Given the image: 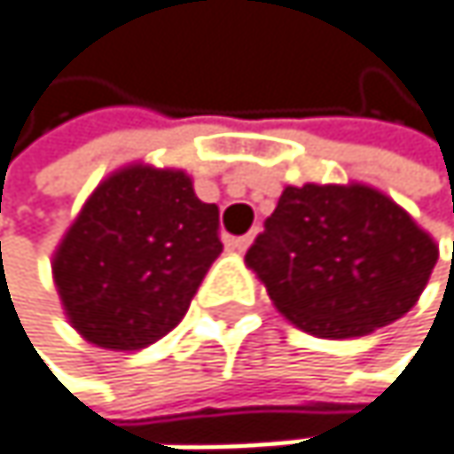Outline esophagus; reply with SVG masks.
Returning a JSON list of instances; mask_svg holds the SVG:
<instances>
[{
  "instance_id": "obj_1",
  "label": "esophagus",
  "mask_w": 454,
  "mask_h": 454,
  "mask_svg": "<svg viewBox=\"0 0 454 454\" xmlns=\"http://www.w3.org/2000/svg\"><path fill=\"white\" fill-rule=\"evenodd\" d=\"M252 239H254V233H244V236H236L231 244H233V249H239V252H247V249H249V244H252Z\"/></svg>"
}]
</instances>
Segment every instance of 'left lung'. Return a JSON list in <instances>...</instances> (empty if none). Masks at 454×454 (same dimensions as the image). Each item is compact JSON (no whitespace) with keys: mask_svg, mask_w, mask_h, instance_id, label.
<instances>
[{"mask_svg":"<svg viewBox=\"0 0 454 454\" xmlns=\"http://www.w3.org/2000/svg\"><path fill=\"white\" fill-rule=\"evenodd\" d=\"M247 265L297 328L320 339L365 336L418 302L436 241L365 184L286 186Z\"/></svg>","mask_w":454,"mask_h":454,"instance_id":"1","label":"left lung"}]
</instances>
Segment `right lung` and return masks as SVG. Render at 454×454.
<instances>
[{
    "label": "right lung",
    "instance_id": "1",
    "mask_svg": "<svg viewBox=\"0 0 454 454\" xmlns=\"http://www.w3.org/2000/svg\"><path fill=\"white\" fill-rule=\"evenodd\" d=\"M221 252L218 207L194 194L184 170L129 165L86 200L51 273L86 341L141 349L178 325Z\"/></svg>",
    "mask_w": 454,
    "mask_h": 454
}]
</instances>
